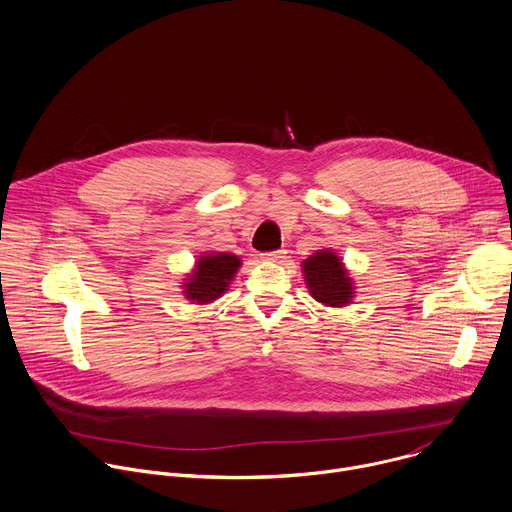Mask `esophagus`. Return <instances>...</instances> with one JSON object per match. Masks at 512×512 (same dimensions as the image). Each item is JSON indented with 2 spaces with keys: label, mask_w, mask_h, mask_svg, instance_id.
Returning a JSON list of instances; mask_svg holds the SVG:
<instances>
[{
  "label": "esophagus",
  "mask_w": 512,
  "mask_h": 512,
  "mask_svg": "<svg viewBox=\"0 0 512 512\" xmlns=\"http://www.w3.org/2000/svg\"><path fill=\"white\" fill-rule=\"evenodd\" d=\"M286 256V250H272V252H264L262 254V260H268V262H278Z\"/></svg>",
  "instance_id": "esophagus-1"
}]
</instances>
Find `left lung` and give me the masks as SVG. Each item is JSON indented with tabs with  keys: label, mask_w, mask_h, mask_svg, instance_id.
<instances>
[{
	"label": "left lung",
	"mask_w": 512,
	"mask_h": 512,
	"mask_svg": "<svg viewBox=\"0 0 512 512\" xmlns=\"http://www.w3.org/2000/svg\"><path fill=\"white\" fill-rule=\"evenodd\" d=\"M312 296L326 306H344L352 298V282L340 258L330 250H320L302 264Z\"/></svg>",
	"instance_id": "obj_1"
}]
</instances>
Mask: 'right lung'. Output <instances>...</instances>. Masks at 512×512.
Here are the masks:
<instances>
[{"label":"right lung","mask_w":512,"mask_h":512,"mask_svg":"<svg viewBox=\"0 0 512 512\" xmlns=\"http://www.w3.org/2000/svg\"><path fill=\"white\" fill-rule=\"evenodd\" d=\"M238 266H240V260L234 254L220 252V254L202 256L198 260L194 274L184 284V290H186L184 294L190 300H196L198 304L216 300L226 292Z\"/></svg>","instance_id":"1"}]
</instances>
